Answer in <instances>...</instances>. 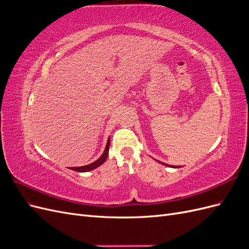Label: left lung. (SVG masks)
Wrapping results in <instances>:
<instances>
[{
  "mask_svg": "<svg viewBox=\"0 0 249 249\" xmlns=\"http://www.w3.org/2000/svg\"><path fill=\"white\" fill-rule=\"evenodd\" d=\"M158 162L163 164V165H165V166H168V167H173V168H178V167H180V166H171V165H168V164H166V163H163V162H160V161H158Z\"/></svg>",
  "mask_w": 249,
  "mask_h": 249,
  "instance_id": "left-lung-1",
  "label": "left lung"
}]
</instances>
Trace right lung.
Here are the masks:
<instances>
[{
    "instance_id": "right-lung-1",
    "label": "right lung",
    "mask_w": 249,
    "mask_h": 249,
    "mask_svg": "<svg viewBox=\"0 0 249 249\" xmlns=\"http://www.w3.org/2000/svg\"><path fill=\"white\" fill-rule=\"evenodd\" d=\"M109 147H110V137L108 138V141H107V144H106V147H105V150L103 155L97 159L96 161L90 163L88 165H84V166H80V167H71V169L74 170V171H79V172H87V171H90V170H93L95 168H97L99 166H101V165L106 161L107 157H108V154H109Z\"/></svg>"
}]
</instances>
